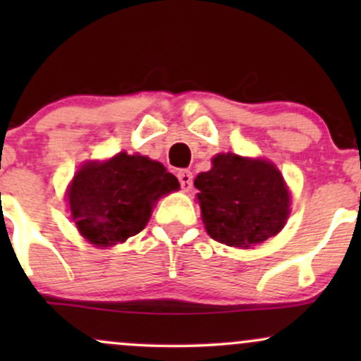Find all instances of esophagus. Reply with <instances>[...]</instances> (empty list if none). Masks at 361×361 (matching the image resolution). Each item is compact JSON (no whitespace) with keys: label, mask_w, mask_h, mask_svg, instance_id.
<instances>
[{"label":"esophagus","mask_w":361,"mask_h":361,"mask_svg":"<svg viewBox=\"0 0 361 361\" xmlns=\"http://www.w3.org/2000/svg\"><path fill=\"white\" fill-rule=\"evenodd\" d=\"M178 180H180L181 190H183V192H190V188H192L193 185L192 171H188V169H180V171H178Z\"/></svg>","instance_id":"34e87169"}]
</instances>
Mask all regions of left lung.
Wrapping results in <instances>:
<instances>
[{"instance_id": "obj_1", "label": "left lung", "mask_w": 361, "mask_h": 361, "mask_svg": "<svg viewBox=\"0 0 361 361\" xmlns=\"http://www.w3.org/2000/svg\"><path fill=\"white\" fill-rule=\"evenodd\" d=\"M193 185L207 233L227 246L250 250L279 234L288 219V188L267 159L217 154Z\"/></svg>"}]
</instances>
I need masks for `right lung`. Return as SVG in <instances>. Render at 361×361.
<instances>
[{"label":"right lung","mask_w":361,"mask_h":361,"mask_svg":"<svg viewBox=\"0 0 361 361\" xmlns=\"http://www.w3.org/2000/svg\"><path fill=\"white\" fill-rule=\"evenodd\" d=\"M180 188L176 176L146 156L118 152L109 161H90L68 190L78 231L97 247L126 243L146 227L152 207Z\"/></svg>","instance_id":"1"}]
</instances>
